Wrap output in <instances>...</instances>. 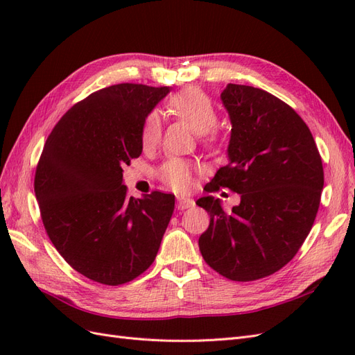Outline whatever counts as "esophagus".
Listing matches in <instances>:
<instances>
[{
  "mask_svg": "<svg viewBox=\"0 0 355 355\" xmlns=\"http://www.w3.org/2000/svg\"><path fill=\"white\" fill-rule=\"evenodd\" d=\"M194 200L192 198H188V197H178V209L179 210H185V209H189L194 206Z\"/></svg>",
  "mask_w": 355,
  "mask_h": 355,
  "instance_id": "1",
  "label": "esophagus"
}]
</instances>
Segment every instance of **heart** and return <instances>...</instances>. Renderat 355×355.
<instances>
[{"label": "heart", "mask_w": 355, "mask_h": 355, "mask_svg": "<svg viewBox=\"0 0 355 355\" xmlns=\"http://www.w3.org/2000/svg\"><path fill=\"white\" fill-rule=\"evenodd\" d=\"M167 111L178 120L188 124L196 133H200V141L206 145L220 142L222 133L216 127L218 110L209 96L200 89H185L167 102ZM161 137V124L157 114L151 112L145 116L141 128V144L145 151L158 145ZM196 167L182 158H168L158 168V178L168 188L185 192L194 185Z\"/></svg>", "instance_id": "1"}]
</instances>
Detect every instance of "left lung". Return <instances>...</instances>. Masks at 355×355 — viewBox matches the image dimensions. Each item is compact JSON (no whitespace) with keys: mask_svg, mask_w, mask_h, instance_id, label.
Segmentation results:
<instances>
[{"mask_svg":"<svg viewBox=\"0 0 355 355\" xmlns=\"http://www.w3.org/2000/svg\"><path fill=\"white\" fill-rule=\"evenodd\" d=\"M220 98L232 124L230 163L204 189L228 188L241 201L230 213L210 196L197 201L210 214L198 245L225 278L254 282L280 271L308 237L324 185L323 163L305 121L274 94L228 84Z\"/></svg>","mask_w":355,"mask_h":355,"instance_id":"1","label":"left lung"}]
</instances>
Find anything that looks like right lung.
Returning a JSON list of instances; mask_svg holds the SVG:
<instances>
[{"label": "right lung", "mask_w": 355, "mask_h": 355, "mask_svg": "<svg viewBox=\"0 0 355 355\" xmlns=\"http://www.w3.org/2000/svg\"><path fill=\"white\" fill-rule=\"evenodd\" d=\"M170 92L123 83L89 94L47 137L34 189L50 241L75 271L105 286L153 265L175 196H127L123 166L142 154L145 116Z\"/></svg>", "instance_id": "1"}]
</instances>
